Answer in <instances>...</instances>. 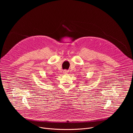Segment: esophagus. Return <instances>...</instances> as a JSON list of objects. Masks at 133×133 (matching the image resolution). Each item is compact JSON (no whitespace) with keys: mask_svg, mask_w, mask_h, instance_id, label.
Here are the masks:
<instances>
[{"mask_svg":"<svg viewBox=\"0 0 133 133\" xmlns=\"http://www.w3.org/2000/svg\"><path fill=\"white\" fill-rule=\"evenodd\" d=\"M68 71L67 70H65L64 71V73L65 74H67V73H68Z\"/></svg>","mask_w":133,"mask_h":133,"instance_id":"esophagus-1","label":"esophagus"}]
</instances>
